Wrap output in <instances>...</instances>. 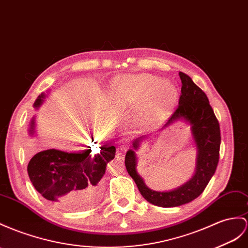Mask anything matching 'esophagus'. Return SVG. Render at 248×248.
I'll return each mask as SVG.
<instances>
[{
    "instance_id": "34e87169",
    "label": "esophagus",
    "mask_w": 248,
    "mask_h": 248,
    "mask_svg": "<svg viewBox=\"0 0 248 248\" xmlns=\"http://www.w3.org/2000/svg\"><path fill=\"white\" fill-rule=\"evenodd\" d=\"M118 144H119L120 149H122V151L126 150V147H128V144H126V142H125V140H124V138H120V139H119V140H118Z\"/></svg>"
}]
</instances>
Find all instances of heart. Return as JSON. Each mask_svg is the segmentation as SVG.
I'll return each instance as SVG.
<instances>
[{
    "label": "heart",
    "instance_id": "heart-1",
    "mask_svg": "<svg viewBox=\"0 0 248 248\" xmlns=\"http://www.w3.org/2000/svg\"><path fill=\"white\" fill-rule=\"evenodd\" d=\"M113 95L123 107L137 108V117L149 120L168 113L176 103L178 91L173 82L142 73L123 76L113 81Z\"/></svg>",
    "mask_w": 248,
    "mask_h": 248
}]
</instances>
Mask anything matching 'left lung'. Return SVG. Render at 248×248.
Segmentation results:
<instances>
[{"label": "left lung", "mask_w": 248, "mask_h": 248, "mask_svg": "<svg viewBox=\"0 0 248 248\" xmlns=\"http://www.w3.org/2000/svg\"><path fill=\"white\" fill-rule=\"evenodd\" d=\"M182 82L179 105L162 126L166 129L176 120L185 119L192 125V133L198 149L196 173L185 185L170 192H156L150 189L136 170V155L133 150L125 154V168L134 179L139 192L150 203L161 207H174L186 204L202 194L217 169L220 155L221 133L220 125L213 108L209 105L206 94L197 86L188 75L179 72ZM141 136L133 142L138 149Z\"/></svg>", "instance_id": "obj_1"}]
</instances>
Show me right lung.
<instances>
[{
  "label": "right lung",
  "mask_w": 248,
  "mask_h": 248,
  "mask_svg": "<svg viewBox=\"0 0 248 248\" xmlns=\"http://www.w3.org/2000/svg\"><path fill=\"white\" fill-rule=\"evenodd\" d=\"M44 98L45 95L41 94L34 108H39ZM30 125L29 131L33 133V119ZM88 148L79 153L54 149L36 153L27 167L34 188L49 202L66 211H82L94 206L100 198L106 167L115 157L116 149L104 144L93 155L90 147Z\"/></svg>",
  "instance_id": "obj_1"
}]
</instances>
